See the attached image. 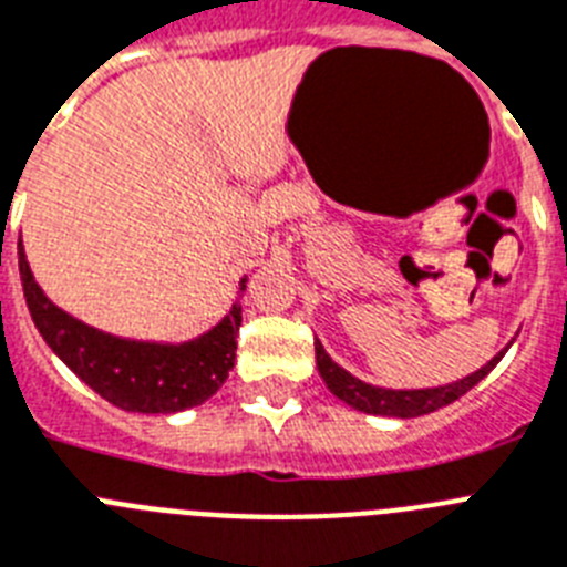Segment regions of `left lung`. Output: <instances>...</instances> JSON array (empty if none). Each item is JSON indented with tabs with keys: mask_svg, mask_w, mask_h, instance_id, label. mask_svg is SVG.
<instances>
[{
	"mask_svg": "<svg viewBox=\"0 0 567 567\" xmlns=\"http://www.w3.org/2000/svg\"><path fill=\"white\" fill-rule=\"evenodd\" d=\"M317 348V368H319V377L324 379V385L333 396L344 402V405L357 408L362 413H373V416H396V420H413V416H422V413H433L440 411V408L451 405L456 402L460 396H465L476 382L488 377L491 371L496 368L505 351L496 353L491 359L488 365H482L480 371L467 373L465 379H456L451 385H440V388H420V391H393V388H377L371 382H362L359 377H353L351 371H344L342 365H337L328 351L322 348V342H313Z\"/></svg>",
	"mask_w": 567,
	"mask_h": 567,
	"instance_id": "1",
	"label": "left lung"
}]
</instances>
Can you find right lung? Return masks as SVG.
Returning <instances> with one entry per match:
<instances>
[{
    "label": "right lung",
    "instance_id": "add662e5",
    "mask_svg": "<svg viewBox=\"0 0 567 567\" xmlns=\"http://www.w3.org/2000/svg\"><path fill=\"white\" fill-rule=\"evenodd\" d=\"M24 302L37 331L85 385L102 400L134 413H176L210 400L236 359L243 305L234 302L210 331L188 342H145L100 331L71 317L45 297L33 279L24 248L19 250ZM243 279L239 290H245Z\"/></svg>",
    "mask_w": 567,
    "mask_h": 567
}]
</instances>
